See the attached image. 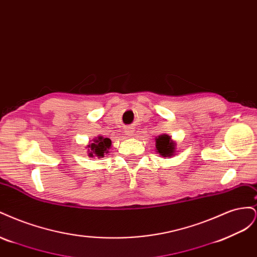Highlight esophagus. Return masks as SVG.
I'll return each mask as SVG.
<instances>
[{"mask_svg":"<svg viewBox=\"0 0 257 257\" xmlns=\"http://www.w3.org/2000/svg\"><path fill=\"white\" fill-rule=\"evenodd\" d=\"M125 133H126V135L127 136H131V135H133L134 134V128H132V127H128L126 131H125Z\"/></svg>","mask_w":257,"mask_h":257,"instance_id":"obj_1","label":"esophagus"}]
</instances>
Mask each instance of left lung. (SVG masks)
<instances>
[{
  "label": "left lung",
  "mask_w": 257,
  "mask_h": 257,
  "mask_svg": "<svg viewBox=\"0 0 257 257\" xmlns=\"http://www.w3.org/2000/svg\"><path fill=\"white\" fill-rule=\"evenodd\" d=\"M155 148H157V152L162 155V157H172L175 154V143L172 141L168 135L163 134L159 136V138L155 139Z\"/></svg>",
  "instance_id": "8db88e82"
}]
</instances>
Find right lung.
I'll use <instances>...</instances> for the list:
<instances>
[{
  "instance_id": "1",
  "label": "right lung",
  "mask_w": 257,
  "mask_h": 257,
  "mask_svg": "<svg viewBox=\"0 0 257 257\" xmlns=\"http://www.w3.org/2000/svg\"><path fill=\"white\" fill-rule=\"evenodd\" d=\"M111 147V141L109 138H104L103 136H98L93 141L91 145L88 146V155L91 158L97 157L98 159L103 158L105 153H108Z\"/></svg>"
}]
</instances>
